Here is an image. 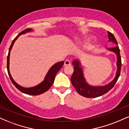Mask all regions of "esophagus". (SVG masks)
Returning <instances> with one entry per match:
<instances>
[{
	"label": "esophagus",
	"mask_w": 129,
	"mask_h": 129,
	"mask_svg": "<svg viewBox=\"0 0 129 129\" xmlns=\"http://www.w3.org/2000/svg\"><path fill=\"white\" fill-rule=\"evenodd\" d=\"M71 65L70 61L69 60H66L64 62V66H70Z\"/></svg>",
	"instance_id": "obj_1"
}]
</instances>
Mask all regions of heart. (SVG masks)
<instances>
[{
	"instance_id": "obj_1",
	"label": "heart",
	"mask_w": 129,
	"mask_h": 129,
	"mask_svg": "<svg viewBox=\"0 0 129 129\" xmlns=\"http://www.w3.org/2000/svg\"><path fill=\"white\" fill-rule=\"evenodd\" d=\"M80 45H82V44H80Z\"/></svg>"
}]
</instances>
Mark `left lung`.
<instances>
[{
  "mask_svg": "<svg viewBox=\"0 0 129 129\" xmlns=\"http://www.w3.org/2000/svg\"><path fill=\"white\" fill-rule=\"evenodd\" d=\"M109 42H112L116 44V47L113 48H108V51L113 52L116 55L117 70L114 78L109 83L104 85H92L87 82L84 76L83 69L82 67L81 60L78 59H75L72 62L74 66V72L71 78L72 85L80 95L85 98H96L106 94L109 90L113 88L120 75L121 68V58L120 56V50L118 45V43L115 36L111 33L108 31Z\"/></svg>",
  "mask_w": 129,
  "mask_h": 129,
  "instance_id": "8db88e82",
  "label": "left lung"
}]
</instances>
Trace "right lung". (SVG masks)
Returning a JSON list of instances; mask_svg holds the SVG:
<instances>
[{
    "mask_svg": "<svg viewBox=\"0 0 129 129\" xmlns=\"http://www.w3.org/2000/svg\"><path fill=\"white\" fill-rule=\"evenodd\" d=\"M33 31V30L31 28H27L25 30L22 31L21 33L19 34L16 37L15 39L11 43V46H10V48H9V52L8 56H7V70H8V73L9 76H10V79H11V82L14 84V86L17 88L20 91L25 94H29V95H39V94H42V93H45L47 91L50 87L53 85V82H54V78L57 74V72L60 70V69L62 67L64 61H60L59 62L54 63L53 66L50 67V69L48 70V72L46 74L45 78H44V81H42L41 83L38 84L37 85H35L34 87H23L18 84L17 82L13 79V78L11 76V73L10 72V52L12 49L13 46L14 45L15 41L17 40V38H19L20 35H25V34L28 33H31Z\"/></svg>",
    "mask_w": 129,
    "mask_h": 129,
    "instance_id": "obj_1",
    "label": "right lung"
}]
</instances>
